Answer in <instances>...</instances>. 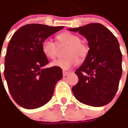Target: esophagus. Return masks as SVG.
<instances>
[{
  "mask_svg": "<svg viewBox=\"0 0 128 128\" xmlns=\"http://www.w3.org/2000/svg\"><path fill=\"white\" fill-rule=\"evenodd\" d=\"M68 74H69L68 72H62V75H63V76H67Z\"/></svg>",
  "mask_w": 128,
  "mask_h": 128,
  "instance_id": "34e87169",
  "label": "esophagus"
}]
</instances>
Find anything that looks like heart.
<instances>
[{
  "mask_svg": "<svg viewBox=\"0 0 128 128\" xmlns=\"http://www.w3.org/2000/svg\"><path fill=\"white\" fill-rule=\"evenodd\" d=\"M56 43L50 38H46L42 42L41 50L43 54L50 59H54L56 56L57 45L68 46L65 52L64 58H60L52 62L51 66L59 68L62 70H68L78 62V59L83 60L89 53L88 46L80 40L76 34L65 32L58 34L56 36Z\"/></svg>",
  "mask_w": 128,
  "mask_h": 128,
  "instance_id": "1",
  "label": "heart"
}]
</instances>
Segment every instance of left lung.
Returning a JSON list of instances; mask_svg holds the SVG:
<instances>
[{
	"instance_id": "obj_1",
	"label": "left lung",
	"mask_w": 128,
	"mask_h": 128,
	"mask_svg": "<svg viewBox=\"0 0 128 128\" xmlns=\"http://www.w3.org/2000/svg\"><path fill=\"white\" fill-rule=\"evenodd\" d=\"M68 30L78 32L88 41L89 53L75 74L78 81L72 88L80 103L101 107L114 98L122 75V54L116 38L104 25L90 23Z\"/></svg>"
}]
</instances>
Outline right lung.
Wrapping results in <instances>:
<instances>
[{"instance_id": "right-lung-1", "label": "right lung", "mask_w": 128, "mask_h": 128, "mask_svg": "<svg viewBox=\"0 0 128 128\" xmlns=\"http://www.w3.org/2000/svg\"><path fill=\"white\" fill-rule=\"evenodd\" d=\"M63 28L28 24L19 28L10 40L4 76L14 100L24 108L36 109L46 104L54 94L56 83L62 78L59 68H44L49 62L41 44Z\"/></svg>"}]
</instances>
